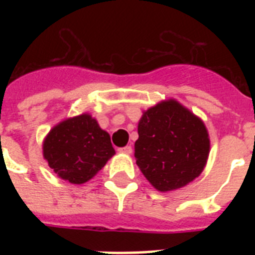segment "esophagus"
Returning <instances> with one entry per match:
<instances>
[{
	"label": "esophagus",
	"instance_id": "34e87169",
	"mask_svg": "<svg viewBox=\"0 0 255 255\" xmlns=\"http://www.w3.org/2000/svg\"><path fill=\"white\" fill-rule=\"evenodd\" d=\"M119 152H120V153H124V155H131V153H132V148L129 147V145H127V147L119 148Z\"/></svg>",
	"mask_w": 255,
	"mask_h": 255
}]
</instances>
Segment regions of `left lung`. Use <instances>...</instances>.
<instances>
[{"instance_id": "left-lung-1", "label": "left lung", "mask_w": 255, "mask_h": 255, "mask_svg": "<svg viewBox=\"0 0 255 255\" xmlns=\"http://www.w3.org/2000/svg\"><path fill=\"white\" fill-rule=\"evenodd\" d=\"M137 133L136 164L160 192L185 186L205 168L210 149L208 129L177 100H163L143 112Z\"/></svg>"}]
</instances>
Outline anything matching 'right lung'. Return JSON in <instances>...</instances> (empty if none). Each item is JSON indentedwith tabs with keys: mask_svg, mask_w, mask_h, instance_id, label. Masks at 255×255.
<instances>
[{
	"mask_svg": "<svg viewBox=\"0 0 255 255\" xmlns=\"http://www.w3.org/2000/svg\"><path fill=\"white\" fill-rule=\"evenodd\" d=\"M115 155L108 132L88 114L57 124L43 140V157L65 181L85 184Z\"/></svg>",
	"mask_w": 255,
	"mask_h": 255,
	"instance_id": "obj_1",
	"label": "right lung"
}]
</instances>
